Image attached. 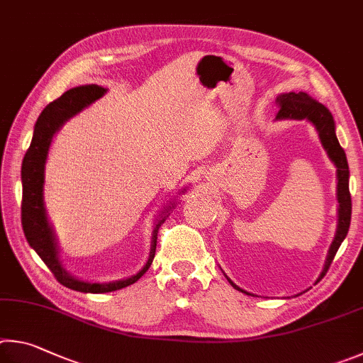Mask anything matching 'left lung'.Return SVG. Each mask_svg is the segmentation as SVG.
Wrapping results in <instances>:
<instances>
[{
    "label": "left lung",
    "instance_id": "1",
    "mask_svg": "<svg viewBox=\"0 0 363 363\" xmlns=\"http://www.w3.org/2000/svg\"><path fill=\"white\" fill-rule=\"evenodd\" d=\"M279 111L276 119H308L313 123L314 127L319 132V138L325 148L328 157L336 165V174H338V230H336L335 239L332 245H330L328 255L325 266L320 277L325 276L330 264H332L333 258L338 252L340 245L345 240L346 234L349 231V225H351V213H352V202H351V193H349V165L346 159V152L341 148V145L336 138L335 133V121L332 113H330L325 106L319 101L309 97L306 92H289L282 94L277 97ZM230 284L236 290L244 291L234 284L231 279H228Z\"/></svg>",
    "mask_w": 363,
    "mask_h": 363
}]
</instances>
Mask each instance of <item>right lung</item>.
Wrapping results in <instances>:
<instances>
[{"mask_svg":"<svg viewBox=\"0 0 363 363\" xmlns=\"http://www.w3.org/2000/svg\"><path fill=\"white\" fill-rule=\"evenodd\" d=\"M105 92L106 89L97 84L79 86L69 89V91L63 94L62 97L50 101V104L41 111L40 118L36 121L33 138H31L30 148L25 152L22 162V226L25 238H27L31 249L40 255L44 264L52 271L57 281L68 289L76 291H84V294H106V291L124 289L127 285L137 282L138 279L148 271L152 263V258H155L156 253L157 231L165 221V218L169 217V208H165L161 213V217L156 221L155 230H152L148 262H146V264L137 272V274L116 282L91 284L69 276L65 268H63L59 258V247H57L55 234L48 220L46 208H44V167H46L48 152L55 132L65 124V121L73 118L74 114H78L81 110H84L86 106L100 99ZM183 191H185V189H183ZM170 204L174 206V202H170Z\"/></svg>","mask_w":363,"mask_h":363,"instance_id":"add662e5","label":"right lung"}]
</instances>
